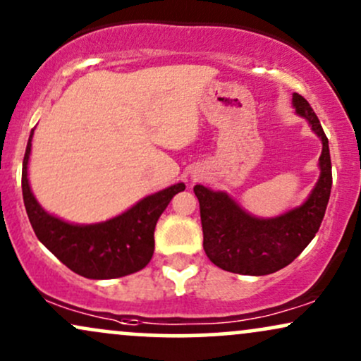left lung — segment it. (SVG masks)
Returning <instances> with one entry per match:
<instances>
[{
	"label": "left lung",
	"mask_w": 361,
	"mask_h": 361,
	"mask_svg": "<svg viewBox=\"0 0 361 361\" xmlns=\"http://www.w3.org/2000/svg\"><path fill=\"white\" fill-rule=\"evenodd\" d=\"M292 106L319 137V179L306 201L274 218H257L245 211L230 194L194 185L201 209L207 258L226 272L269 275L294 262L311 243L323 221L331 194V157L323 126L311 104L294 92Z\"/></svg>",
	"instance_id": "8db88e82"
}]
</instances>
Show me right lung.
I'll use <instances>...</instances> for the list:
<instances>
[{
    "label": "right lung",
    "instance_id": "right-lung-1",
    "mask_svg": "<svg viewBox=\"0 0 361 361\" xmlns=\"http://www.w3.org/2000/svg\"><path fill=\"white\" fill-rule=\"evenodd\" d=\"M35 130V128H33ZM33 130L30 133L21 171V190L30 224L37 238L72 272L86 279L104 281L142 270L154 255V231L160 214L184 182L140 199L125 213L101 223L75 224L63 221L38 204L28 182V160Z\"/></svg>",
    "mask_w": 361,
    "mask_h": 361
}]
</instances>
